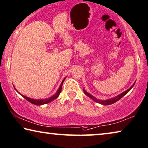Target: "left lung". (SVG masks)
<instances>
[{
	"label": "left lung",
	"instance_id": "obj_1",
	"mask_svg": "<svg viewBox=\"0 0 148 148\" xmlns=\"http://www.w3.org/2000/svg\"><path fill=\"white\" fill-rule=\"evenodd\" d=\"M135 83H136V82H135ZM135 83H134V84L132 85V86H131L130 88L128 90H127L126 91L123 92V93L120 94V95H118V96H116V97H114V98H113L109 99V100H98V99H97V98H94V97L93 96H92L91 94H90L89 93H88V92H87L85 90H84V93L87 96H88V97H89V98L92 99V100H94V101H95V102H96L100 103H101V104H103V105H110V104H112V103H114L116 102L117 101H118L119 100H120V99L122 98L123 96H124L125 95V94H126L127 93V92H128L130 91V90L132 89V88H133L134 84H135Z\"/></svg>",
	"mask_w": 148,
	"mask_h": 148
}]
</instances>
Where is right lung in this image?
Returning <instances> with one entry per match:
<instances>
[{"label":"right lung","instance_id":"1","mask_svg":"<svg viewBox=\"0 0 148 148\" xmlns=\"http://www.w3.org/2000/svg\"><path fill=\"white\" fill-rule=\"evenodd\" d=\"M65 78L64 79V80H62V82L61 84H60V88H59V89L58 90V91H57L56 93L55 94L54 96H51V97H50V98H49L43 99V100H35V99H31V98H28V97L22 95V94H21V95L22 96H23V98H25L26 100H28V102H30V103H33V104H35V105H37V106L42 105V104H46V103H49V102H52V101L54 100L55 99H56L57 98H58V96H59V94H60V92H61V91H62V84H63V82H64V81ZM14 89H15V88H14ZM15 90H16V89H15ZM16 91H17V90H16ZM17 92H18V91H17Z\"/></svg>","mask_w":148,"mask_h":148}]
</instances>
